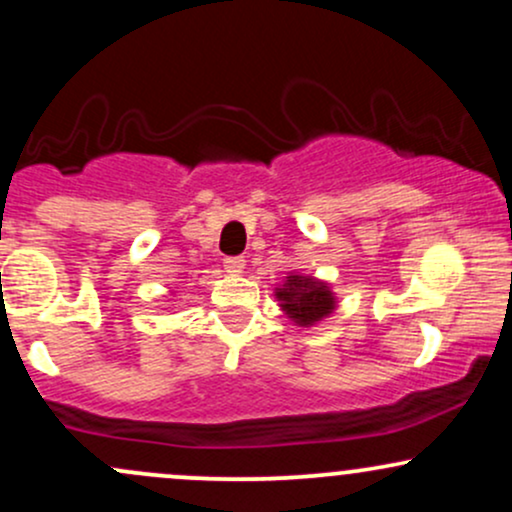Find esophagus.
Segmentation results:
<instances>
[{
    "label": "esophagus",
    "instance_id": "esophagus-1",
    "mask_svg": "<svg viewBox=\"0 0 512 512\" xmlns=\"http://www.w3.org/2000/svg\"><path fill=\"white\" fill-rule=\"evenodd\" d=\"M223 269H226L228 274H243L245 260H243V257H238V255L226 257V260H223Z\"/></svg>",
    "mask_w": 512,
    "mask_h": 512
}]
</instances>
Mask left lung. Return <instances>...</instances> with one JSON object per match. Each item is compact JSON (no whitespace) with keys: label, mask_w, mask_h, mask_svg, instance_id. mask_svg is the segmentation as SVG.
<instances>
[{"label":"left lung","mask_w":512,"mask_h":512,"mask_svg":"<svg viewBox=\"0 0 512 512\" xmlns=\"http://www.w3.org/2000/svg\"><path fill=\"white\" fill-rule=\"evenodd\" d=\"M274 293L281 301V310H286V315L296 320V325L301 327L315 325V322H320L322 317H327L334 310V296L330 286L325 281L313 279V276L289 274L284 286H279Z\"/></svg>","instance_id":"1"}]
</instances>
